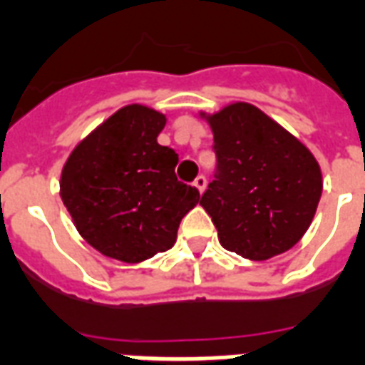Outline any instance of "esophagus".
<instances>
[{
    "instance_id": "esophagus-1",
    "label": "esophagus",
    "mask_w": 365,
    "mask_h": 365,
    "mask_svg": "<svg viewBox=\"0 0 365 365\" xmlns=\"http://www.w3.org/2000/svg\"><path fill=\"white\" fill-rule=\"evenodd\" d=\"M193 185H195V187H197V189H199V193H202V191L207 189V178L202 176V174H201V176H197V178H195Z\"/></svg>"
}]
</instances>
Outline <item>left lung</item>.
Instances as JSON below:
<instances>
[{"label": "left lung", "mask_w": 365, "mask_h": 365, "mask_svg": "<svg viewBox=\"0 0 365 365\" xmlns=\"http://www.w3.org/2000/svg\"><path fill=\"white\" fill-rule=\"evenodd\" d=\"M216 174L201 197L222 247L266 260L299 243L322 197L318 160L260 108L232 103L207 116Z\"/></svg>", "instance_id": "left-lung-1"}]
</instances>
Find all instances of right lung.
Masks as SVG:
<instances>
[{
  "mask_svg": "<svg viewBox=\"0 0 365 365\" xmlns=\"http://www.w3.org/2000/svg\"><path fill=\"white\" fill-rule=\"evenodd\" d=\"M166 116L126 105L82 139L61 174V199L78 233L101 255L135 264L172 249L180 222L201 201L178 182V153L158 145Z\"/></svg>",
  "mask_w": 365,
  "mask_h": 365,
  "instance_id": "1",
  "label": "right lung"
}]
</instances>
